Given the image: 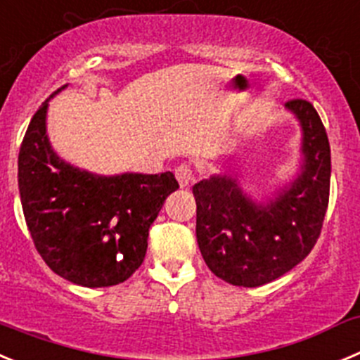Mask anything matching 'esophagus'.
I'll use <instances>...</instances> for the list:
<instances>
[{
	"label": "esophagus",
	"mask_w": 360,
	"mask_h": 360,
	"mask_svg": "<svg viewBox=\"0 0 360 360\" xmlns=\"http://www.w3.org/2000/svg\"><path fill=\"white\" fill-rule=\"evenodd\" d=\"M174 176H176L180 187H187L193 182V169L187 164H180V166L174 167Z\"/></svg>",
	"instance_id": "obj_1"
}]
</instances>
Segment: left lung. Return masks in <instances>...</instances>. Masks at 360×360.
Here are the masks:
<instances>
[{
  "label": "left lung",
  "mask_w": 360,
  "mask_h": 360,
  "mask_svg": "<svg viewBox=\"0 0 360 360\" xmlns=\"http://www.w3.org/2000/svg\"><path fill=\"white\" fill-rule=\"evenodd\" d=\"M303 128V171L275 202H250L229 176L193 187L196 239L210 271L232 285L259 288L291 271L314 248L330 194V144L307 100L285 103Z\"/></svg>",
  "instance_id": "left-lung-1"
}]
</instances>
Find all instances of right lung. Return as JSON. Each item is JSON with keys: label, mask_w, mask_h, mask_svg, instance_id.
Segmentation results:
<instances>
[{"label": "right lung", "mask_w": 360, "mask_h": 360, "mask_svg": "<svg viewBox=\"0 0 360 360\" xmlns=\"http://www.w3.org/2000/svg\"><path fill=\"white\" fill-rule=\"evenodd\" d=\"M49 98L19 150L26 225L39 255L62 278L84 288L117 285L143 264L148 230L178 182L171 171L107 178L65 164L46 137Z\"/></svg>", "instance_id": "right-lung-1"}]
</instances>
